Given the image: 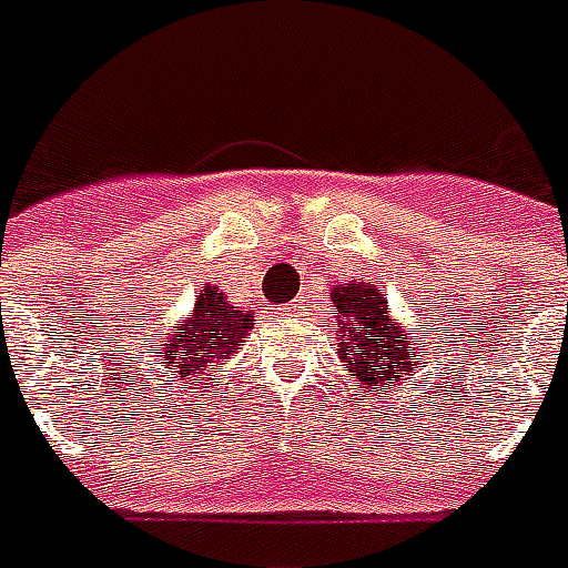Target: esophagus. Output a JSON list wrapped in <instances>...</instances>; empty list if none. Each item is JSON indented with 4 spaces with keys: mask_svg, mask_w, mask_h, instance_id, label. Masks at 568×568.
<instances>
[{
    "mask_svg": "<svg viewBox=\"0 0 568 568\" xmlns=\"http://www.w3.org/2000/svg\"><path fill=\"white\" fill-rule=\"evenodd\" d=\"M301 310H303V303L294 301V303H288V306H285V315H297Z\"/></svg>",
    "mask_w": 568,
    "mask_h": 568,
    "instance_id": "obj_1",
    "label": "esophagus"
}]
</instances>
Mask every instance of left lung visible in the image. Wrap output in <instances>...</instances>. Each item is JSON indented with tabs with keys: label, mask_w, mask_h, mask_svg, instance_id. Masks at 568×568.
<instances>
[{
	"label": "left lung",
	"mask_w": 568,
	"mask_h": 568,
	"mask_svg": "<svg viewBox=\"0 0 568 568\" xmlns=\"http://www.w3.org/2000/svg\"><path fill=\"white\" fill-rule=\"evenodd\" d=\"M333 333H336V354L345 363V372L359 383V400H368V395L386 397L388 392H400L404 386L415 388V374L424 372V359L430 356L427 342L422 333H427V324L418 321V327H400L388 315L386 297L377 285L351 283L336 285L333 292ZM433 333V329H430ZM445 379V374L439 372ZM427 379V374H424ZM439 388V383H436ZM427 395V392H424Z\"/></svg>",
	"instance_id": "obj_1"
}]
</instances>
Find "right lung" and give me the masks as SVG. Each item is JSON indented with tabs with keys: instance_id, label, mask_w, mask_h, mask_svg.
<instances>
[{
	"instance_id": "1",
	"label": "right lung",
	"mask_w": 568,
	"mask_h": 568,
	"mask_svg": "<svg viewBox=\"0 0 568 568\" xmlns=\"http://www.w3.org/2000/svg\"><path fill=\"white\" fill-rule=\"evenodd\" d=\"M253 312L232 306L214 285H203V292L194 294V306L182 321H176L168 333H159L155 351H146V374L168 395V388L176 386L180 392L196 388L203 379H217L211 365L223 368L230 363L239 345L253 329Z\"/></svg>"
}]
</instances>
